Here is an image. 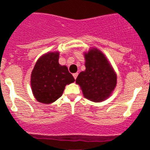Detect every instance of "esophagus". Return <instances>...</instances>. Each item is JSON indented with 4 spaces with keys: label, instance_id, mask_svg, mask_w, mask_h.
Returning <instances> with one entry per match:
<instances>
[{
    "label": "esophagus",
    "instance_id": "1",
    "mask_svg": "<svg viewBox=\"0 0 150 150\" xmlns=\"http://www.w3.org/2000/svg\"><path fill=\"white\" fill-rule=\"evenodd\" d=\"M78 73H74L73 74V77H74V78H75V79H76L77 77H78Z\"/></svg>",
    "mask_w": 150,
    "mask_h": 150
}]
</instances>
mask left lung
<instances>
[{"mask_svg": "<svg viewBox=\"0 0 150 150\" xmlns=\"http://www.w3.org/2000/svg\"><path fill=\"white\" fill-rule=\"evenodd\" d=\"M86 69L80 72L77 84L86 99L101 102L112 95L117 84V75L105 54L93 47L83 53Z\"/></svg>", "mask_w": 150, "mask_h": 150, "instance_id": "left-lung-1", "label": "left lung"}]
</instances>
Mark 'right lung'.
<instances>
[{"mask_svg":"<svg viewBox=\"0 0 150 150\" xmlns=\"http://www.w3.org/2000/svg\"><path fill=\"white\" fill-rule=\"evenodd\" d=\"M59 52H49L38 59L31 74V88L35 98L45 104L58 100L65 86L75 81L66 66L58 63Z\"/></svg>","mask_w":150,"mask_h":150,"instance_id":"right-lung-1","label":"right lung"}]
</instances>
